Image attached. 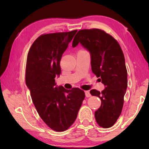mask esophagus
I'll use <instances>...</instances> for the list:
<instances>
[{
	"instance_id": "34e87169",
	"label": "esophagus",
	"mask_w": 149,
	"mask_h": 149,
	"mask_svg": "<svg viewBox=\"0 0 149 149\" xmlns=\"http://www.w3.org/2000/svg\"><path fill=\"white\" fill-rule=\"evenodd\" d=\"M85 97H90L91 95L90 94L89 91H85Z\"/></svg>"
}]
</instances>
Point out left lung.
Returning <instances> with one entry per match:
<instances>
[{"label": "left lung", "mask_w": 149, "mask_h": 149, "mask_svg": "<svg viewBox=\"0 0 149 149\" xmlns=\"http://www.w3.org/2000/svg\"><path fill=\"white\" fill-rule=\"evenodd\" d=\"M79 43L89 52L92 72L105 87L101 92L90 91L101 100V105L95 112L96 121L100 127H110L122 112L127 87L124 55L116 40L99 29L79 30L72 47Z\"/></svg>", "instance_id": "1"}]
</instances>
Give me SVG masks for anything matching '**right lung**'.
I'll return each instance as SVG.
<instances>
[{
	"label": "right lung",
	"mask_w": 149,
	"mask_h": 149,
	"mask_svg": "<svg viewBox=\"0 0 149 149\" xmlns=\"http://www.w3.org/2000/svg\"><path fill=\"white\" fill-rule=\"evenodd\" d=\"M77 30L45 34L31 45L27 58L26 83L39 116L50 128L64 132L71 126L85 99L79 88L58 86L62 56Z\"/></svg>",
	"instance_id": "add662e5"
}]
</instances>
